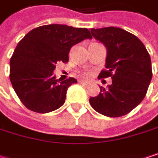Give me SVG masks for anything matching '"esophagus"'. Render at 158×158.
<instances>
[{"mask_svg": "<svg viewBox=\"0 0 158 158\" xmlns=\"http://www.w3.org/2000/svg\"><path fill=\"white\" fill-rule=\"evenodd\" d=\"M79 84L83 85V86H88L89 85V82H86V81H82V80H79Z\"/></svg>", "mask_w": 158, "mask_h": 158, "instance_id": "1", "label": "esophagus"}]
</instances>
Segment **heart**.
Segmentation results:
<instances>
[{"label": "heart", "mask_w": 158, "mask_h": 158, "mask_svg": "<svg viewBox=\"0 0 158 158\" xmlns=\"http://www.w3.org/2000/svg\"><path fill=\"white\" fill-rule=\"evenodd\" d=\"M80 77H82L84 79H88L90 77V72L89 71H83L82 73H80Z\"/></svg>", "instance_id": "b5f03b06"}]
</instances>
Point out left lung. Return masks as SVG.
I'll list each match as a JSON object with an SVG mask.
<instances>
[{
	"mask_svg": "<svg viewBox=\"0 0 158 158\" xmlns=\"http://www.w3.org/2000/svg\"><path fill=\"white\" fill-rule=\"evenodd\" d=\"M90 33L107 48L105 69L98 78L110 77L112 83L106 89L100 87L101 92L89 98V103L102 115L123 116L146 95L153 75L149 53L138 37L122 28H92Z\"/></svg>",
	"mask_w": 158,
	"mask_h": 158,
	"instance_id": "1",
	"label": "left lung"
}]
</instances>
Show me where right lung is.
<instances>
[{"instance_id":"right-lung-1","label":"right lung","mask_w":158,"mask_h":158,"mask_svg":"<svg viewBox=\"0 0 158 158\" xmlns=\"http://www.w3.org/2000/svg\"><path fill=\"white\" fill-rule=\"evenodd\" d=\"M92 36L87 28L48 24L30 31L18 43L10 60V80L22 103L30 110L47 113L61 107L68 88L77 83L53 75L57 62H69L74 45Z\"/></svg>"}]
</instances>
